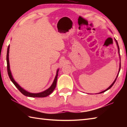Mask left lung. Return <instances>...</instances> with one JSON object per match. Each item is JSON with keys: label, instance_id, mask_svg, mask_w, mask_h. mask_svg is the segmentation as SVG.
I'll use <instances>...</instances> for the list:
<instances>
[{"label": "left lung", "instance_id": "8db88e82", "mask_svg": "<svg viewBox=\"0 0 127 127\" xmlns=\"http://www.w3.org/2000/svg\"><path fill=\"white\" fill-rule=\"evenodd\" d=\"M115 40L116 41V44H117V47H118V53H119V55H120V60H121V57H120V48H119V46H118V42H117V40H116L115 39ZM120 69H121V63H120V69H119V71H118V74H119V72H120ZM118 75H117V77H116V79L115 80V81H114V82H113L112 84L111 85V86H110V87H109V88H107L106 90H105V91H102V92H100V93H104V92H106V91H107L108 90H109L110 88H111V87H112V86L114 85V84L115 83V81H116V79H117V77H118Z\"/></svg>", "mask_w": 127, "mask_h": 127}]
</instances>
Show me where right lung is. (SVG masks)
Here are the masks:
<instances>
[{"label": "right lung", "mask_w": 127, "mask_h": 127, "mask_svg": "<svg viewBox=\"0 0 127 127\" xmlns=\"http://www.w3.org/2000/svg\"><path fill=\"white\" fill-rule=\"evenodd\" d=\"M9 48H10V46L7 47V55H6V62H7V73L9 75V76L11 81L12 82L13 84L16 87L18 90L20 91L21 93H22L23 95L25 96H27L29 97H36V98H43V97H46L48 95H49L50 94L52 93V92L55 90L57 84V77H58V72L59 69L57 70V74L56 75V77L55 78V80L53 81V82L51 86V87L48 88L47 90H45V91H43L42 92L38 93H29L28 92L26 91L25 90H24L21 86L19 85L18 83L16 82L14 79H13V77L12 76L11 72L10 69V64H9Z\"/></svg>", "instance_id": "right-lung-1"}]
</instances>
